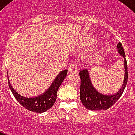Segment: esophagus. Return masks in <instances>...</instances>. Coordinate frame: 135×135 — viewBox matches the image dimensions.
<instances>
[{
  "instance_id": "esophagus-1",
  "label": "esophagus",
  "mask_w": 135,
  "mask_h": 135,
  "mask_svg": "<svg viewBox=\"0 0 135 135\" xmlns=\"http://www.w3.org/2000/svg\"><path fill=\"white\" fill-rule=\"evenodd\" d=\"M69 71L71 74H76L77 72V67L75 64H72L70 65V66L69 67Z\"/></svg>"
}]
</instances>
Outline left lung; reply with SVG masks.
<instances>
[{
  "mask_svg": "<svg viewBox=\"0 0 135 135\" xmlns=\"http://www.w3.org/2000/svg\"><path fill=\"white\" fill-rule=\"evenodd\" d=\"M118 52L124 58V66H125V78H124L123 85L122 88L116 94L113 95H105L97 92L94 87L92 86V83L90 80V76L88 70L83 69L79 72L80 77V98L85 108L92 111H98L102 109H109L112 107L123 94L126 88V84L128 82V64L126 58V54L124 52L123 47L121 43H118L117 45Z\"/></svg>",
  "mask_w": 135,
  "mask_h": 135,
  "instance_id": "left-lung-1",
  "label": "left lung"
}]
</instances>
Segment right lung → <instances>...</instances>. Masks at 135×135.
I'll use <instances>...</instances> for the list:
<instances>
[{"label":"right lung","instance_id":"1","mask_svg":"<svg viewBox=\"0 0 135 135\" xmlns=\"http://www.w3.org/2000/svg\"><path fill=\"white\" fill-rule=\"evenodd\" d=\"M67 70H64L60 72L46 92L40 96L36 97L33 98H26L21 96L12 88L9 79H7V82L14 97L20 104L22 105L25 109L33 112L43 113L50 109L55 104L57 99V90L67 75Z\"/></svg>","mask_w":135,"mask_h":135}]
</instances>
